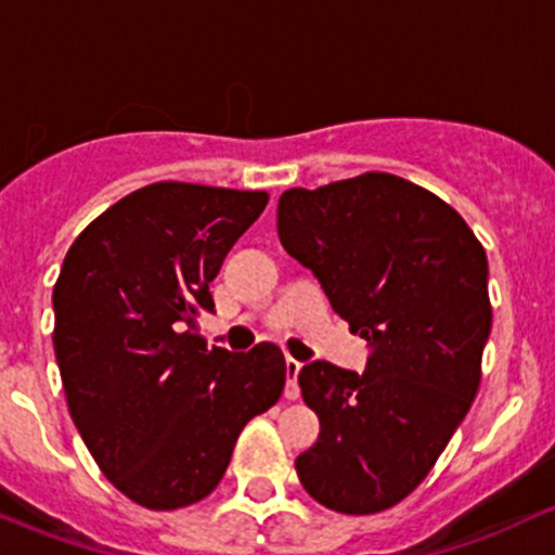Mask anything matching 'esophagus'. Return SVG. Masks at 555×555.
<instances>
[{"label":"esophagus","mask_w":555,"mask_h":555,"mask_svg":"<svg viewBox=\"0 0 555 555\" xmlns=\"http://www.w3.org/2000/svg\"><path fill=\"white\" fill-rule=\"evenodd\" d=\"M299 369L301 363L296 361V358H285V398H291V401L299 398V382H296Z\"/></svg>","instance_id":"34e87169"}]
</instances>
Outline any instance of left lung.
<instances>
[{"label":"left lung","mask_w":555,"mask_h":555,"mask_svg":"<svg viewBox=\"0 0 555 555\" xmlns=\"http://www.w3.org/2000/svg\"><path fill=\"white\" fill-rule=\"evenodd\" d=\"M278 235L369 347L365 371H299L320 436L296 473L331 511L379 513L420 487L476 398L487 250L451 205L390 173L283 192Z\"/></svg>","instance_id":"1"}]
</instances>
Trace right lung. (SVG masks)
<instances>
[{
	"instance_id": "obj_1",
	"label": "right lung",
	"mask_w": 555,
	"mask_h": 555,
	"mask_svg": "<svg viewBox=\"0 0 555 555\" xmlns=\"http://www.w3.org/2000/svg\"><path fill=\"white\" fill-rule=\"evenodd\" d=\"M267 199L159 181L101 214L61 267L53 345L68 414L108 481L150 511L208 496L245 422L283 392L278 345L208 350L197 334L210 280Z\"/></svg>"
}]
</instances>
